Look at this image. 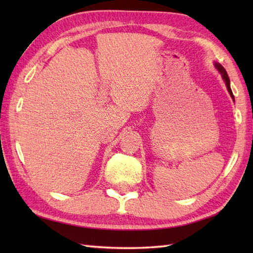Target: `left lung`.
<instances>
[{"instance_id": "obj_1", "label": "left lung", "mask_w": 253, "mask_h": 253, "mask_svg": "<svg viewBox=\"0 0 253 253\" xmlns=\"http://www.w3.org/2000/svg\"><path fill=\"white\" fill-rule=\"evenodd\" d=\"M214 66H215V68L217 69L218 73L221 74V76H222V78H223V80H224L225 84H226V88H227V90H228V92H229L230 96H232V99L235 101L234 94H233V91H232V89H230V82H229V77H228V75H227L226 71H225V68H224V67L221 65V64L217 63V62L214 63Z\"/></svg>"}]
</instances>
